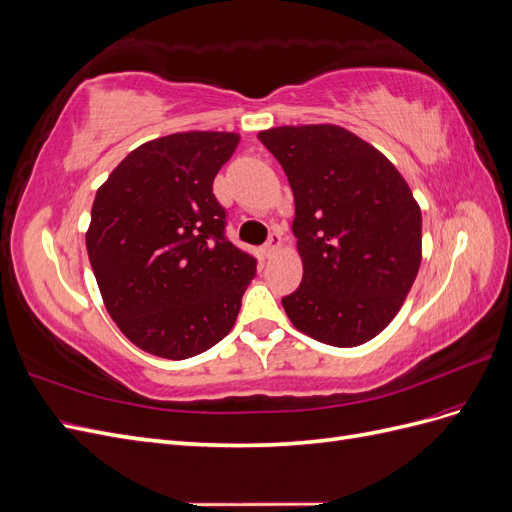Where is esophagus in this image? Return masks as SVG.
<instances>
[{
  "mask_svg": "<svg viewBox=\"0 0 512 512\" xmlns=\"http://www.w3.org/2000/svg\"><path fill=\"white\" fill-rule=\"evenodd\" d=\"M280 245H282V232H280V228H273L269 232L267 243H265V256L271 258L277 250H280Z\"/></svg>",
  "mask_w": 512,
  "mask_h": 512,
  "instance_id": "34e87169",
  "label": "esophagus"
}]
</instances>
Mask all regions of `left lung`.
<instances>
[{"instance_id": "left-lung-1", "label": "left lung", "mask_w": 512, "mask_h": 512, "mask_svg": "<svg viewBox=\"0 0 512 512\" xmlns=\"http://www.w3.org/2000/svg\"><path fill=\"white\" fill-rule=\"evenodd\" d=\"M294 194L303 280L282 305L301 333L337 348L389 324L421 267V209L399 170L339 126L258 134Z\"/></svg>"}]
</instances>
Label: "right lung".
<instances>
[{
  "label": "right lung",
  "mask_w": 512,
  "mask_h": 512,
  "mask_svg": "<svg viewBox=\"0 0 512 512\" xmlns=\"http://www.w3.org/2000/svg\"><path fill=\"white\" fill-rule=\"evenodd\" d=\"M230 132H179L128 153L96 192L87 254L108 314L132 344L190 359L228 335L256 258L226 237L213 179Z\"/></svg>",
  "instance_id": "1"
}]
</instances>
